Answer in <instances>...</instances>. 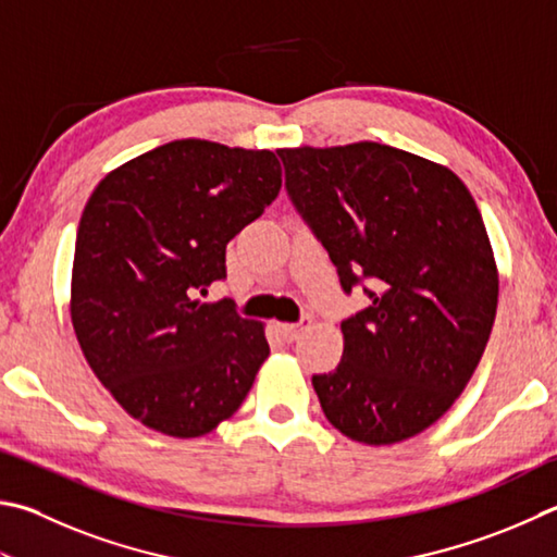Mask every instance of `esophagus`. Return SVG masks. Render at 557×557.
<instances>
[{
  "instance_id": "esophagus-1",
  "label": "esophagus",
  "mask_w": 557,
  "mask_h": 557,
  "mask_svg": "<svg viewBox=\"0 0 557 557\" xmlns=\"http://www.w3.org/2000/svg\"><path fill=\"white\" fill-rule=\"evenodd\" d=\"M309 323H311V319L309 317H301L297 323H280V333L282 336H285V341H297L301 333H305L307 329H309Z\"/></svg>"
}]
</instances>
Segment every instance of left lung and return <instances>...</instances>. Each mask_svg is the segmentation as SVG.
Segmentation results:
<instances>
[{
    "mask_svg": "<svg viewBox=\"0 0 557 557\" xmlns=\"http://www.w3.org/2000/svg\"><path fill=\"white\" fill-rule=\"evenodd\" d=\"M277 156L343 292L370 285V305L341 323L338 368L311 377L321 409L368 446L417 436L460 397L497 317L480 209L446 165L372 140Z\"/></svg>",
    "mask_w": 557,
    "mask_h": 557,
    "instance_id": "left-lung-1",
    "label": "left lung"
}]
</instances>
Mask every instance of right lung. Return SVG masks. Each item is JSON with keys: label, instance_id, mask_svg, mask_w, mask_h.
Instances as JSON below:
<instances>
[{"label": "right lung", "instance_id": "right-lung-1", "mask_svg": "<svg viewBox=\"0 0 557 557\" xmlns=\"http://www.w3.org/2000/svg\"><path fill=\"white\" fill-rule=\"evenodd\" d=\"M272 150L182 138L99 182L77 226L70 317L121 409L173 438L226 421L270 356L260 321L199 301L226 244L280 195Z\"/></svg>", "mask_w": 557, "mask_h": 557}]
</instances>
